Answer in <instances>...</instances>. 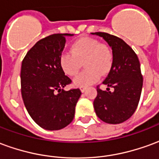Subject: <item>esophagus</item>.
Returning <instances> with one entry per match:
<instances>
[{
	"instance_id": "esophagus-1",
	"label": "esophagus",
	"mask_w": 159,
	"mask_h": 159,
	"mask_svg": "<svg viewBox=\"0 0 159 159\" xmlns=\"http://www.w3.org/2000/svg\"><path fill=\"white\" fill-rule=\"evenodd\" d=\"M80 90H81V92L83 93V92H85V90H86V87H80Z\"/></svg>"
}]
</instances>
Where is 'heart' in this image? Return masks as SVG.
Listing matches in <instances>:
<instances>
[{
    "label": "heart",
    "mask_w": 159,
    "mask_h": 159,
    "mask_svg": "<svg viewBox=\"0 0 159 159\" xmlns=\"http://www.w3.org/2000/svg\"><path fill=\"white\" fill-rule=\"evenodd\" d=\"M84 61L85 69L74 78L76 86L87 87L97 82L100 74L106 75L111 69L113 53L107 45L91 37H83L71 45V52H64L59 57V65L68 76L76 75Z\"/></svg>",
    "instance_id": "obj_1"
}]
</instances>
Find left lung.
Here are the masks:
<instances>
[{"instance_id": "left-lung-1", "label": "left lung", "mask_w": 159, "mask_h": 159, "mask_svg": "<svg viewBox=\"0 0 159 159\" xmlns=\"http://www.w3.org/2000/svg\"><path fill=\"white\" fill-rule=\"evenodd\" d=\"M109 44L113 53V63L103 83L107 90L97 87L93 107L98 117L111 124L123 123L136 110L143 85L140 65L136 53L123 40L108 33L95 32ZM113 87L112 92L110 88Z\"/></svg>"}]
</instances>
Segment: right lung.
I'll list each match as a JSON object with an SVG mask.
<instances>
[{
    "instance_id": "add662e5",
    "label": "right lung",
    "mask_w": 159,
    "mask_h": 159,
    "mask_svg": "<svg viewBox=\"0 0 159 159\" xmlns=\"http://www.w3.org/2000/svg\"><path fill=\"white\" fill-rule=\"evenodd\" d=\"M53 34L36 42L21 66V93L26 110L35 123L47 130H59L72 122L81 96L79 89H63L71 80L65 75L59 57L66 36Z\"/></svg>"
}]
</instances>
